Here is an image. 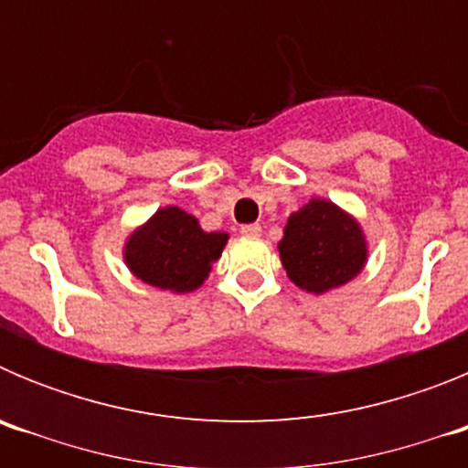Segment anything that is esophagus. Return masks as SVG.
Segmentation results:
<instances>
[{"label": "esophagus", "mask_w": 468, "mask_h": 468, "mask_svg": "<svg viewBox=\"0 0 468 468\" xmlns=\"http://www.w3.org/2000/svg\"><path fill=\"white\" fill-rule=\"evenodd\" d=\"M241 234L243 237H260V234H262V227L260 225H243L241 227Z\"/></svg>", "instance_id": "esophagus-1"}]
</instances>
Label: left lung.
<instances>
[{"label":"left lung","mask_w":468,"mask_h":468,"mask_svg":"<svg viewBox=\"0 0 468 468\" xmlns=\"http://www.w3.org/2000/svg\"><path fill=\"white\" fill-rule=\"evenodd\" d=\"M279 253L292 283L321 295L349 283L366 267L367 243L349 213L328 198H312L288 218Z\"/></svg>","instance_id":"left-lung-1"}]
</instances>
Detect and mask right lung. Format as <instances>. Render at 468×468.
Returning <instances> with one entry per match:
<instances>
[{"label": "right lung", "instance_id": "right-lung-1", "mask_svg": "<svg viewBox=\"0 0 468 468\" xmlns=\"http://www.w3.org/2000/svg\"><path fill=\"white\" fill-rule=\"evenodd\" d=\"M225 231H204L194 215L177 206L159 208L128 237L123 260L144 283L171 292H192L222 255Z\"/></svg>", "mask_w": 468, "mask_h": 468}]
</instances>
